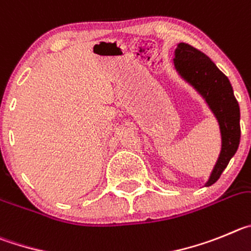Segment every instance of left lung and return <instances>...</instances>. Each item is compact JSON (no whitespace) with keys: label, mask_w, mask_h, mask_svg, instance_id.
<instances>
[{"label":"left lung","mask_w":251,"mask_h":251,"mask_svg":"<svg viewBox=\"0 0 251 251\" xmlns=\"http://www.w3.org/2000/svg\"><path fill=\"white\" fill-rule=\"evenodd\" d=\"M174 66L179 75L205 99L220 126L221 151L205 186L218 181L235 155L240 142V109L229 78L204 52L180 42L175 50Z\"/></svg>","instance_id":"obj_1"}]
</instances>
